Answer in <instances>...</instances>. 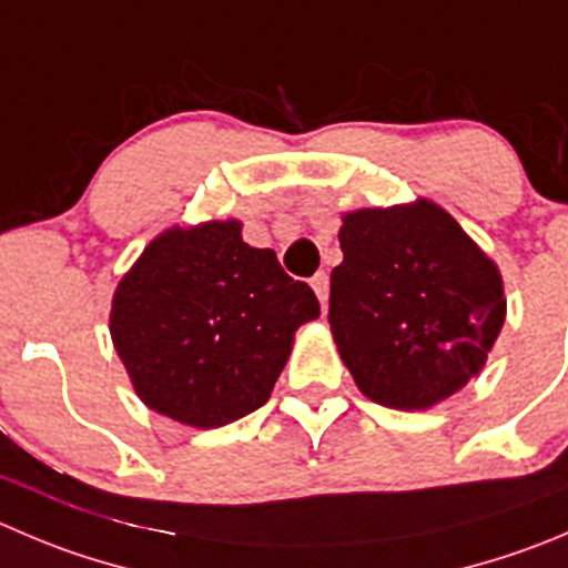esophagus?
Masks as SVG:
<instances>
[{
	"label": "esophagus",
	"mask_w": 568,
	"mask_h": 568,
	"mask_svg": "<svg viewBox=\"0 0 568 568\" xmlns=\"http://www.w3.org/2000/svg\"><path fill=\"white\" fill-rule=\"evenodd\" d=\"M312 290H315L317 301H321V306L326 310V304H328V275L326 273L312 275Z\"/></svg>",
	"instance_id": "1"
}]
</instances>
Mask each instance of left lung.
I'll return each instance as SVG.
<instances>
[{
    "label": "left lung",
    "mask_w": 568,
    "mask_h": 568,
    "mask_svg": "<svg viewBox=\"0 0 568 568\" xmlns=\"http://www.w3.org/2000/svg\"><path fill=\"white\" fill-rule=\"evenodd\" d=\"M339 247L328 323L371 402L429 409L479 376L505 326V284L446 209L426 197L356 209Z\"/></svg>",
    "instance_id": "obj_1"
}]
</instances>
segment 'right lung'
I'll list each match as a JSON object with an SVG mask.
<instances>
[{"label":"right lung","instance_id":"add662e5","mask_svg":"<svg viewBox=\"0 0 568 568\" xmlns=\"http://www.w3.org/2000/svg\"><path fill=\"white\" fill-rule=\"evenodd\" d=\"M321 315L315 293L240 220L172 225L122 275L111 339L136 396L194 429L245 418L273 393L295 332Z\"/></svg>","mask_w":568,"mask_h":568}]
</instances>
